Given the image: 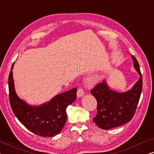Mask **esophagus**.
Listing matches in <instances>:
<instances>
[{
	"instance_id": "esophagus-1",
	"label": "esophagus",
	"mask_w": 154,
	"mask_h": 154,
	"mask_svg": "<svg viewBox=\"0 0 154 154\" xmlns=\"http://www.w3.org/2000/svg\"><path fill=\"white\" fill-rule=\"evenodd\" d=\"M84 95V91L82 88H79L77 90V97H81Z\"/></svg>"
}]
</instances>
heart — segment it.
<instances>
[{"mask_svg":"<svg viewBox=\"0 0 154 154\" xmlns=\"http://www.w3.org/2000/svg\"><path fill=\"white\" fill-rule=\"evenodd\" d=\"M99 77L98 75H94V76H92V78H91V81L92 82H96V81H97L98 80H99Z\"/></svg>","mask_w":154,"mask_h":154,"instance_id":"obj_1","label":"heart"}]
</instances>
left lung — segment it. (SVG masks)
<instances>
[{
	"label": "left lung",
	"instance_id": "left-lung-1",
	"mask_svg": "<svg viewBox=\"0 0 154 154\" xmlns=\"http://www.w3.org/2000/svg\"><path fill=\"white\" fill-rule=\"evenodd\" d=\"M132 58L134 69L140 76L131 90L116 92L104 80L90 91L97 102V113L92 120L101 129L119 127L128 123L134 116L142 90V78L137 60L133 55Z\"/></svg>",
	"mask_w": 154,
	"mask_h": 154
}]
</instances>
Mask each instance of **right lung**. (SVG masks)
Instances as JSON below:
<instances>
[{"instance_id":"obj_1","label":"right lung","mask_w":154,"mask_h":154,"mask_svg":"<svg viewBox=\"0 0 154 154\" xmlns=\"http://www.w3.org/2000/svg\"><path fill=\"white\" fill-rule=\"evenodd\" d=\"M12 64L8 78L10 104L17 119L33 133L41 137H53L62 131L67 119L66 107L76 100L75 88L57 94L49 102L31 106L21 100L14 90Z\"/></svg>"}]
</instances>
